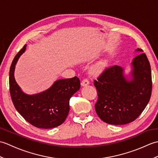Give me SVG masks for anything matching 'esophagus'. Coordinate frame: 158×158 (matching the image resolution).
Instances as JSON below:
<instances>
[{
  "label": "esophagus",
  "mask_w": 158,
  "mask_h": 158,
  "mask_svg": "<svg viewBox=\"0 0 158 158\" xmlns=\"http://www.w3.org/2000/svg\"><path fill=\"white\" fill-rule=\"evenodd\" d=\"M89 84V82L88 79H83L81 82V86L83 87L88 86Z\"/></svg>",
  "instance_id": "1"
}]
</instances>
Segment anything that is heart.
I'll return each instance as SVG.
<instances>
[{"label": "heart", "instance_id": "heart-1", "mask_svg": "<svg viewBox=\"0 0 158 158\" xmlns=\"http://www.w3.org/2000/svg\"><path fill=\"white\" fill-rule=\"evenodd\" d=\"M104 64H105V62H101V65H103ZM100 68H96V69H94L92 70V73H93V74H94V75H97V74H98L100 73Z\"/></svg>", "mask_w": 158, "mask_h": 158}]
</instances>
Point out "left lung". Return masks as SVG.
I'll return each instance as SVG.
<instances>
[{"mask_svg": "<svg viewBox=\"0 0 158 158\" xmlns=\"http://www.w3.org/2000/svg\"><path fill=\"white\" fill-rule=\"evenodd\" d=\"M132 60L129 73L126 67H106L94 80L98 92L95 104L97 115L104 122L111 125H124L135 121L148 104L152 90L151 66L145 53Z\"/></svg>", "mask_w": 158, "mask_h": 158, "instance_id": "1", "label": "left lung"}]
</instances>
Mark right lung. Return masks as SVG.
Masks as SVG:
<instances>
[{"mask_svg":"<svg viewBox=\"0 0 158 158\" xmlns=\"http://www.w3.org/2000/svg\"><path fill=\"white\" fill-rule=\"evenodd\" d=\"M26 45L15 56L10 67L9 89L12 102L18 112L28 123L39 128L49 129L61 125L68 115L69 100L80 89L77 77L56 80L45 91L28 94L17 83L14 72L19 57L24 53Z\"/></svg>","mask_w":158,"mask_h":158,"instance_id":"right-lung-1","label":"right lung"}]
</instances>
